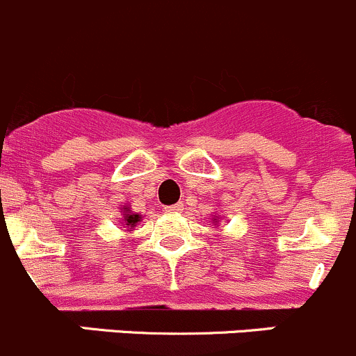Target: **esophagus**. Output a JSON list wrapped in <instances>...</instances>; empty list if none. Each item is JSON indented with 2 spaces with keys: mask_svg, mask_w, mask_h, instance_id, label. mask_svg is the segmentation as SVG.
I'll return each mask as SVG.
<instances>
[{
  "mask_svg": "<svg viewBox=\"0 0 356 356\" xmlns=\"http://www.w3.org/2000/svg\"><path fill=\"white\" fill-rule=\"evenodd\" d=\"M168 213H181L183 211V202H178V204H173V206H168L166 207Z\"/></svg>",
  "mask_w": 356,
  "mask_h": 356,
  "instance_id": "34e87169",
  "label": "esophagus"
}]
</instances>
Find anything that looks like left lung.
Segmentation results:
<instances>
[{"instance_id":"left-lung-1","label":"left lung","mask_w":356,"mask_h":356,"mask_svg":"<svg viewBox=\"0 0 356 356\" xmlns=\"http://www.w3.org/2000/svg\"><path fill=\"white\" fill-rule=\"evenodd\" d=\"M220 220H221L220 216H216V214H213V225L218 223V221H220Z\"/></svg>"}]
</instances>
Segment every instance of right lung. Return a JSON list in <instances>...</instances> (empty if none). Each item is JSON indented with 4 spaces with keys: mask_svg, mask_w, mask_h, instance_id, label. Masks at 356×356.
<instances>
[{
    "mask_svg": "<svg viewBox=\"0 0 356 356\" xmlns=\"http://www.w3.org/2000/svg\"><path fill=\"white\" fill-rule=\"evenodd\" d=\"M121 221H119V223H121V228H128L129 232L135 230L136 225L142 221V214L135 213V211L131 209V206H128V204H124V206L121 207Z\"/></svg>",
    "mask_w": 356,
    "mask_h": 356,
    "instance_id": "right-lung-1",
    "label": "right lung"
}]
</instances>
